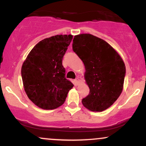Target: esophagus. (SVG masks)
<instances>
[{"instance_id":"obj_1","label":"esophagus","mask_w":146,"mask_h":146,"mask_svg":"<svg viewBox=\"0 0 146 146\" xmlns=\"http://www.w3.org/2000/svg\"><path fill=\"white\" fill-rule=\"evenodd\" d=\"M74 82H75V85H78L79 83H80V79H79L78 78H77L74 80Z\"/></svg>"}]
</instances>
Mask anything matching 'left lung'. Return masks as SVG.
Masks as SVG:
<instances>
[{
    "label": "left lung",
    "mask_w": 146,
    "mask_h": 146,
    "mask_svg": "<svg viewBox=\"0 0 146 146\" xmlns=\"http://www.w3.org/2000/svg\"><path fill=\"white\" fill-rule=\"evenodd\" d=\"M73 50L84 62L89 94L82 100L91 111L102 112L121 95L125 75L123 60L105 40L91 34L74 36Z\"/></svg>",
    "instance_id": "left-lung-1"
}]
</instances>
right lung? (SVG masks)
Returning <instances> with one entry per match:
<instances>
[{
	"instance_id": "right-lung-1",
	"label": "right lung",
	"mask_w": 146,
	"mask_h": 146,
	"mask_svg": "<svg viewBox=\"0 0 146 146\" xmlns=\"http://www.w3.org/2000/svg\"><path fill=\"white\" fill-rule=\"evenodd\" d=\"M73 39L72 35L45 38L29 53L21 68L25 93L37 106L53 110L64 103L73 88L65 78L63 57Z\"/></svg>"
}]
</instances>
